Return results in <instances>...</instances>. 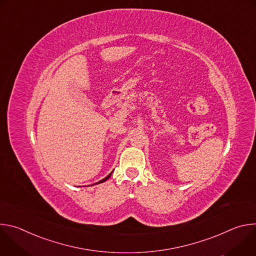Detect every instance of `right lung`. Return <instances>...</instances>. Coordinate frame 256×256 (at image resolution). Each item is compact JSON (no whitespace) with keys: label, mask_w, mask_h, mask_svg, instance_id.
Returning <instances> with one entry per match:
<instances>
[{"label":"right lung","mask_w":256,"mask_h":256,"mask_svg":"<svg viewBox=\"0 0 256 256\" xmlns=\"http://www.w3.org/2000/svg\"><path fill=\"white\" fill-rule=\"evenodd\" d=\"M112 173H109V174H108V175H107V176H106L105 178H103L102 180H100V181L96 182V184H102V182H105V181H106V180H107V179H108L109 177H110V176H112Z\"/></svg>","instance_id":"right-lung-1"}]
</instances>
